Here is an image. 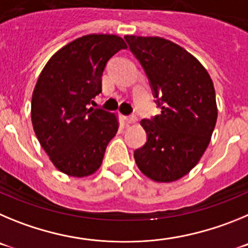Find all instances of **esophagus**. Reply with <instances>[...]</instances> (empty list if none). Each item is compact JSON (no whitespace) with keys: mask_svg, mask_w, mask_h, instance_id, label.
<instances>
[{"mask_svg":"<svg viewBox=\"0 0 248 248\" xmlns=\"http://www.w3.org/2000/svg\"><path fill=\"white\" fill-rule=\"evenodd\" d=\"M124 121H126V124H136L137 122V117L136 116H126L124 117Z\"/></svg>","mask_w":248,"mask_h":248,"instance_id":"34e87169","label":"esophagus"}]
</instances>
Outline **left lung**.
Listing matches in <instances>:
<instances>
[{
    "mask_svg": "<svg viewBox=\"0 0 248 248\" xmlns=\"http://www.w3.org/2000/svg\"><path fill=\"white\" fill-rule=\"evenodd\" d=\"M143 66L162 111L142 120L147 142L135 151L140 170L149 179L170 183L198 164L217 120L213 80L194 55L160 37L124 35Z\"/></svg>",
    "mask_w": 248,
    "mask_h": 248,
    "instance_id": "obj_1",
    "label": "left lung"
}]
</instances>
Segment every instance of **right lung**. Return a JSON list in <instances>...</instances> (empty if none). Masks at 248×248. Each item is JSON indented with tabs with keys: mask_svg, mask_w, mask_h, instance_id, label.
Segmentation results:
<instances>
[{
	"mask_svg": "<svg viewBox=\"0 0 248 248\" xmlns=\"http://www.w3.org/2000/svg\"><path fill=\"white\" fill-rule=\"evenodd\" d=\"M127 44L116 34H88L60 48L42 70L32 95L33 129L62 173L88 177L101 166L119 116L89 108L101 93L106 63Z\"/></svg>",
	"mask_w": 248,
	"mask_h": 248,
	"instance_id": "add662e5",
	"label": "right lung"
}]
</instances>
